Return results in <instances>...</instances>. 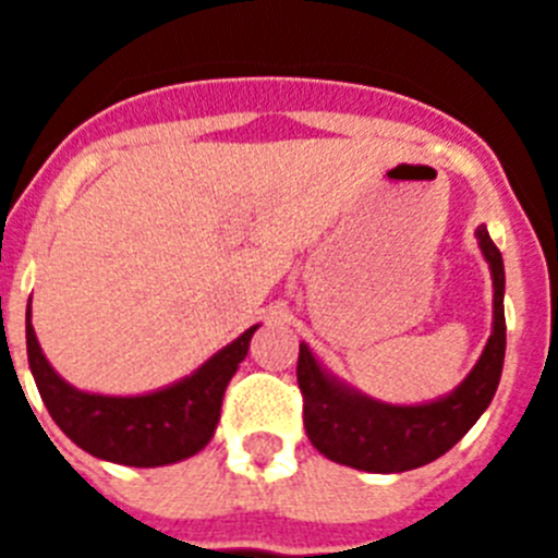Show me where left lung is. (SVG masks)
<instances>
[{
  "label": "left lung",
  "instance_id": "obj_1",
  "mask_svg": "<svg viewBox=\"0 0 558 558\" xmlns=\"http://www.w3.org/2000/svg\"><path fill=\"white\" fill-rule=\"evenodd\" d=\"M475 234L495 279V327L475 368L452 393L427 405H386L366 393L349 391L318 366L304 343L299 347L295 377L304 397V430L329 461L379 475L416 470L452 450L489 408L506 357V274L486 226H477Z\"/></svg>",
  "mask_w": 558,
  "mask_h": 558
}]
</instances>
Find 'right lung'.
<instances>
[{"instance_id": "add662e5", "label": "right lung", "mask_w": 558, "mask_h": 558, "mask_svg": "<svg viewBox=\"0 0 558 558\" xmlns=\"http://www.w3.org/2000/svg\"><path fill=\"white\" fill-rule=\"evenodd\" d=\"M245 329L192 377L145 397H102L77 391L56 374L38 347L27 307V357L38 393L56 425L88 456L125 466H165L184 461L209 445L220 418L229 379L248 354Z\"/></svg>"}]
</instances>
